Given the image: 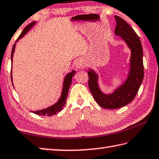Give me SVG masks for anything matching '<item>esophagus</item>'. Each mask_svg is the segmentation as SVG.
Returning a JSON list of instances; mask_svg holds the SVG:
<instances>
[{"instance_id": "obj_1", "label": "esophagus", "mask_w": 159, "mask_h": 159, "mask_svg": "<svg viewBox=\"0 0 159 159\" xmlns=\"http://www.w3.org/2000/svg\"><path fill=\"white\" fill-rule=\"evenodd\" d=\"M76 67L78 68V69H82V68H83L85 67V65L83 64V63L82 62H80V61H79V62H78L77 63H76Z\"/></svg>"}]
</instances>
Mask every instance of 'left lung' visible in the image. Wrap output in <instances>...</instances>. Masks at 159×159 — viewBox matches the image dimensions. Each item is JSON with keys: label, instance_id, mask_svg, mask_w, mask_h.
I'll return each instance as SVG.
<instances>
[{"label": "left lung", "instance_id": "1", "mask_svg": "<svg viewBox=\"0 0 159 159\" xmlns=\"http://www.w3.org/2000/svg\"><path fill=\"white\" fill-rule=\"evenodd\" d=\"M117 25L115 34L125 40L131 50V70L125 84L111 94H104L97 84V75L94 71L88 72V86L92 97L101 107L115 109L123 107L131 103L139 89L144 77L143 47L136 33L125 20L115 16Z\"/></svg>", "mask_w": 159, "mask_h": 159}]
</instances>
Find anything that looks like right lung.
Here are the masks:
<instances>
[{
	"label": "right lung",
	"instance_id": "right-lung-1",
	"mask_svg": "<svg viewBox=\"0 0 159 159\" xmlns=\"http://www.w3.org/2000/svg\"><path fill=\"white\" fill-rule=\"evenodd\" d=\"M35 24V21H33L30 23V24H28L26 27H25L24 30L22 31V33L20 34L19 37H18V39L16 41V42L18 41V39H21V37L24 35V34L27 33V32L30 30V28L33 26V25ZM15 47H16V43H14L12 47V49H11V62H12V57H13V53L14 52V49H15ZM75 74V71L73 70L70 73H69L67 76H66L65 79L64 80V83H63V89H62V94L61 97H60V99L58 102H57L56 104H54L53 106H51V107H48L46 109L44 110H41V111H33L34 114L38 115H44V116H51V115L56 114L57 112H60L62 111V109L64 108V106L66 103V100H67V95H68V92L69 89H70V88L71 84V80H72V77L74 76ZM11 80H12V79H11Z\"/></svg>",
	"mask_w": 159,
	"mask_h": 159
}]
</instances>
